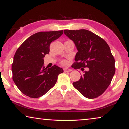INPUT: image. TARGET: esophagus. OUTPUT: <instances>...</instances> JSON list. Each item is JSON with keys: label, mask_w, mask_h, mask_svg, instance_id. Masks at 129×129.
Returning a JSON list of instances; mask_svg holds the SVG:
<instances>
[{"label": "esophagus", "mask_w": 129, "mask_h": 129, "mask_svg": "<svg viewBox=\"0 0 129 129\" xmlns=\"http://www.w3.org/2000/svg\"><path fill=\"white\" fill-rule=\"evenodd\" d=\"M64 72H67L72 71V69L70 68H64Z\"/></svg>", "instance_id": "obj_1"}]
</instances>
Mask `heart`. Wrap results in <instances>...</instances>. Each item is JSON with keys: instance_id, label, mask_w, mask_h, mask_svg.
Returning a JSON list of instances; mask_svg holds the SVG:
<instances>
[{"instance_id": "obj_1", "label": "heart", "mask_w": 129, "mask_h": 129, "mask_svg": "<svg viewBox=\"0 0 129 129\" xmlns=\"http://www.w3.org/2000/svg\"><path fill=\"white\" fill-rule=\"evenodd\" d=\"M61 63H62V64H63V65H66L67 64V61H65V60H63V61H62Z\"/></svg>"}]
</instances>
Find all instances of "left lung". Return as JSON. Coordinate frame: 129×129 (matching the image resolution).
I'll return each mask as SVG.
<instances>
[{
    "mask_svg": "<svg viewBox=\"0 0 129 129\" xmlns=\"http://www.w3.org/2000/svg\"><path fill=\"white\" fill-rule=\"evenodd\" d=\"M78 50L75 69L88 68L73 85L84 97L95 99L101 95L110 84L115 72V60L110 47L103 39L86 29L64 30Z\"/></svg>",
    "mask_w": 129,
    "mask_h": 129,
    "instance_id": "8db88e82",
    "label": "left lung"
}]
</instances>
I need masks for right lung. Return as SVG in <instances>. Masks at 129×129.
<instances>
[{"instance_id":"1","label":"right lung","mask_w":129,"mask_h":129,"mask_svg":"<svg viewBox=\"0 0 129 129\" xmlns=\"http://www.w3.org/2000/svg\"><path fill=\"white\" fill-rule=\"evenodd\" d=\"M63 30L37 32L18 48L12 65V79L24 94L41 97L54 86L58 76L64 72L57 65L48 69L44 65L45 54L52 41L62 35Z\"/></svg>"}]
</instances>
